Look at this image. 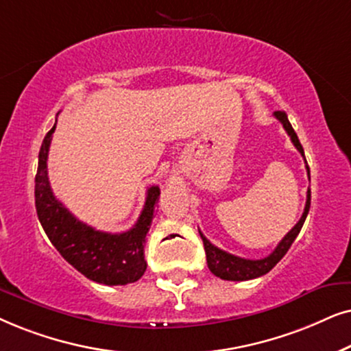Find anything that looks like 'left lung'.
<instances>
[{
	"label": "left lung",
	"instance_id": "left-lung-1",
	"mask_svg": "<svg viewBox=\"0 0 351 351\" xmlns=\"http://www.w3.org/2000/svg\"><path fill=\"white\" fill-rule=\"evenodd\" d=\"M274 117L281 121L284 130H286L289 136H291L293 146L297 147V151L302 154L303 158H305V152H303L302 144H300V141H298L297 133L293 132V128H292L291 121H289V119H287L286 112H282V110L274 112ZM306 171H308V176H310V168H308V165H306ZM310 202H311V191L308 189L306 204H305V210H303L302 218L298 219V223L295 224V226H293L292 230L289 231L286 236H284V239L279 242L276 249L271 252L268 256H265V258H260V260L241 258V256L228 254V252L215 247L212 242H210L207 237H205L202 232L199 231L200 237H202V241H204V249H205V255H207L208 269L212 271L215 276H218L219 279H224V281H249V279L263 276V274H266L268 271L273 269L274 266L281 261L282 256L287 254V250L291 249L292 242L295 241V237L298 236V232H300V230H302L303 223H305L308 210H310Z\"/></svg>",
	"mask_w": 351,
	"mask_h": 351
}]
</instances>
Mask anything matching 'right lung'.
Returning <instances> with one entry per match:
<instances>
[{
	"label": "right lung",
	"mask_w": 351,
	"mask_h": 351,
	"mask_svg": "<svg viewBox=\"0 0 351 351\" xmlns=\"http://www.w3.org/2000/svg\"><path fill=\"white\" fill-rule=\"evenodd\" d=\"M56 125L49 130L38 154L35 176V207L43 230L60 255L83 276L106 286L136 282L147 268L144 244L151 228L158 186L147 189L146 204L138 221L125 232H104L80 221L54 197L48 178V151Z\"/></svg>",
	"instance_id": "add662e5"
}]
</instances>
